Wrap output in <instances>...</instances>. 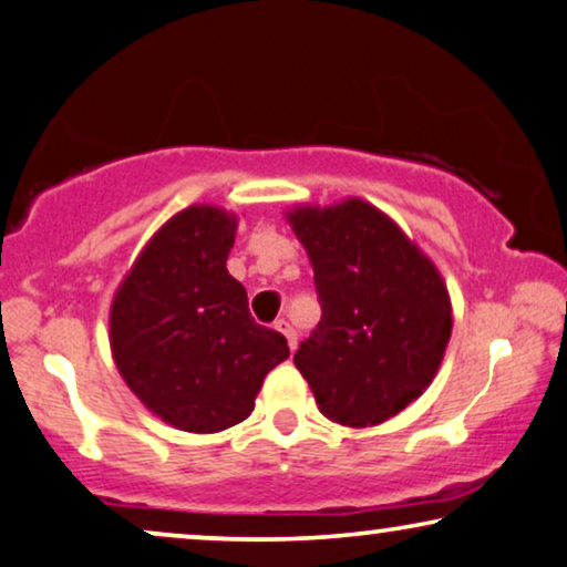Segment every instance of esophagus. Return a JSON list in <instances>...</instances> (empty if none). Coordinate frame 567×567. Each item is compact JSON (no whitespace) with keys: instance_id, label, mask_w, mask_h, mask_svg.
Listing matches in <instances>:
<instances>
[{"instance_id":"34e87169","label":"esophagus","mask_w":567,"mask_h":567,"mask_svg":"<svg viewBox=\"0 0 567 567\" xmlns=\"http://www.w3.org/2000/svg\"><path fill=\"white\" fill-rule=\"evenodd\" d=\"M275 329L282 331V334L288 337L290 350H296V347H298V334H296V329H292V323H290L288 319H277V321H275Z\"/></svg>"}]
</instances>
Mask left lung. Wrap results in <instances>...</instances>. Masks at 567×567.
<instances>
[{
    "label": "left lung",
    "instance_id": "8db88e82",
    "mask_svg": "<svg viewBox=\"0 0 567 567\" xmlns=\"http://www.w3.org/2000/svg\"><path fill=\"white\" fill-rule=\"evenodd\" d=\"M313 264L321 321L296 368L329 420L368 427L414 402L451 339V300L433 261L362 199L288 215Z\"/></svg>",
    "mask_w": 567,
    "mask_h": 567
}]
</instances>
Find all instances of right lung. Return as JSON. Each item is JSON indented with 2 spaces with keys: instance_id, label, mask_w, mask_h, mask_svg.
I'll return each instance as SVG.
<instances>
[{
  "instance_id": "add662e5",
  "label": "right lung",
  "mask_w": 567,
  "mask_h": 567,
  "mask_svg": "<svg viewBox=\"0 0 567 567\" xmlns=\"http://www.w3.org/2000/svg\"><path fill=\"white\" fill-rule=\"evenodd\" d=\"M233 240L236 217L225 209H184L155 233L111 306L118 373L150 412L188 433L246 420L264 375L290 354L228 275Z\"/></svg>"
}]
</instances>
